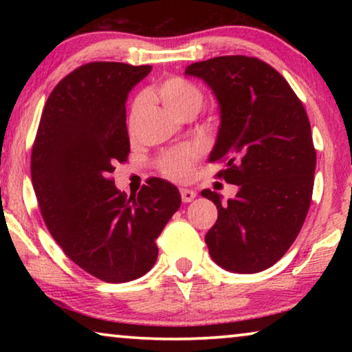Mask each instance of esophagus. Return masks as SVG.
Returning <instances> with one entry per match:
<instances>
[{
  "label": "esophagus",
  "mask_w": 352,
  "mask_h": 352,
  "mask_svg": "<svg viewBox=\"0 0 352 352\" xmlns=\"http://www.w3.org/2000/svg\"><path fill=\"white\" fill-rule=\"evenodd\" d=\"M195 190H192V189H184V187H182L181 189V199H182V201H184V204H189V201H192L195 199Z\"/></svg>",
  "instance_id": "1"
}]
</instances>
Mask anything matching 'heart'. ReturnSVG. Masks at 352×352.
I'll list each match as a JSON object with an SVG mask.
<instances>
[{
	"label": "heart",
	"mask_w": 352,
	"mask_h": 352,
	"mask_svg": "<svg viewBox=\"0 0 352 352\" xmlns=\"http://www.w3.org/2000/svg\"><path fill=\"white\" fill-rule=\"evenodd\" d=\"M152 94L170 110L176 117H186V115H195L204 105L205 96L201 89L192 81L182 78V76H168L152 88ZM142 100L136 99L131 105L128 117L129 129H134L141 112ZM199 155L194 147H179L166 152L160 158V171L166 177L175 181H184L190 176L194 160Z\"/></svg>",
	"instance_id": "obj_1"
}]
</instances>
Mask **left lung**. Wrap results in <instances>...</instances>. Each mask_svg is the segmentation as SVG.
<instances>
[{
	"instance_id": "obj_1",
	"label": "left lung",
	"mask_w": 352,
	"mask_h": 352,
	"mask_svg": "<svg viewBox=\"0 0 352 352\" xmlns=\"http://www.w3.org/2000/svg\"><path fill=\"white\" fill-rule=\"evenodd\" d=\"M186 75L213 89L221 109L218 139L210 162L239 192L221 204L218 192L201 195L218 208L205 235L211 258L237 274L261 272L292 247L312 199L316 148L302 102L287 80L266 62L219 56L195 62Z\"/></svg>"
}]
</instances>
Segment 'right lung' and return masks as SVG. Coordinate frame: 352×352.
Listing matches in <instances>:
<instances>
[{
  "instance_id": "1",
  "label": "right lung",
  "mask_w": 352,
  "mask_h": 352,
  "mask_svg": "<svg viewBox=\"0 0 352 352\" xmlns=\"http://www.w3.org/2000/svg\"><path fill=\"white\" fill-rule=\"evenodd\" d=\"M151 70L89 62L70 72L47 98L32 148V182L47 230L76 266L109 283L151 271L155 240L181 206L179 190L160 177L128 199L110 176L129 153L128 93Z\"/></svg>"
}]
</instances>
